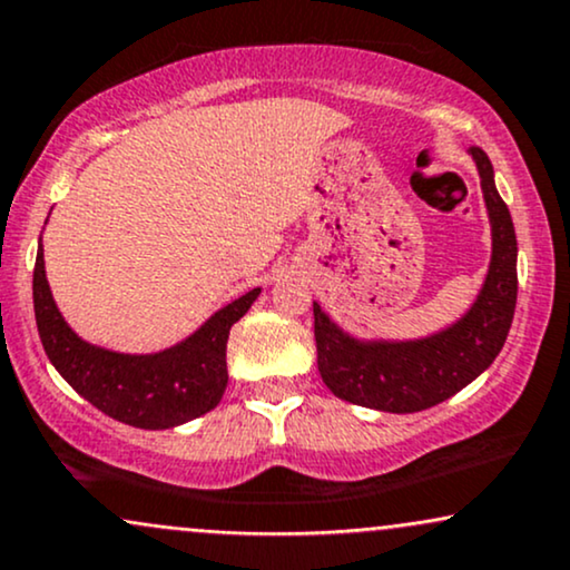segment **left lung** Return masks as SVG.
Segmentation results:
<instances>
[{"instance_id":"obj_1","label":"left lung","mask_w":570,"mask_h":570,"mask_svg":"<svg viewBox=\"0 0 570 570\" xmlns=\"http://www.w3.org/2000/svg\"><path fill=\"white\" fill-rule=\"evenodd\" d=\"M491 223V263L478 299L456 324L422 340H355L313 303L318 372L342 401L390 414L438 406L491 366L510 334L518 299V238L493 185V167L470 148Z\"/></svg>"}]
</instances>
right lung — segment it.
Wrapping results in <instances>:
<instances>
[{"label":"right lung","instance_id":"obj_1","mask_svg":"<svg viewBox=\"0 0 570 570\" xmlns=\"http://www.w3.org/2000/svg\"><path fill=\"white\" fill-rule=\"evenodd\" d=\"M257 294L259 289H252L233 299L175 347L129 355L89 345L66 324L47 284L42 244L33 265V313L47 358L95 409L142 430L177 428L217 406L228 385L225 347L230 326Z\"/></svg>","mask_w":570,"mask_h":570}]
</instances>
